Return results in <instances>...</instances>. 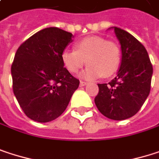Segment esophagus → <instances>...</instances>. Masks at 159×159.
<instances>
[{"label":"esophagus","instance_id":"obj_1","mask_svg":"<svg viewBox=\"0 0 159 159\" xmlns=\"http://www.w3.org/2000/svg\"><path fill=\"white\" fill-rule=\"evenodd\" d=\"M85 84H87L86 82H84V81H81V82H80V86H84Z\"/></svg>","mask_w":159,"mask_h":159}]
</instances>
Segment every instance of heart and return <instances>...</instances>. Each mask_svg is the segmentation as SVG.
Segmentation results:
<instances>
[{"label": "heart", "mask_w": 159, "mask_h": 159, "mask_svg": "<svg viewBox=\"0 0 159 159\" xmlns=\"http://www.w3.org/2000/svg\"><path fill=\"white\" fill-rule=\"evenodd\" d=\"M75 48V50H63L61 61L72 74L77 73L87 62L89 65L81 73V77L84 79L111 77L120 67L121 50L116 42L101 37H88L76 42Z\"/></svg>", "instance_id": "1"}]
</instances>
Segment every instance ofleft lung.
I'll return each mask as SVG.
<instances>
[{"label":"left lung","mask_w":159,"mask_h":159,"mask_svg":"<svg viewBox=\"0 0 159 159\" xmlns=\"http://www.w3.org/2000/svg\"><path fill=\"white\" fill-rule=\"evenodd\" d=\"M113 28L120 43L121 63L117 77L109 84H98L95 103L105 117L122 120L135 115L147 98L153 66L140 41L123 29Z\"/></svg>","instance_id":"8db88e82"}]
</instances>
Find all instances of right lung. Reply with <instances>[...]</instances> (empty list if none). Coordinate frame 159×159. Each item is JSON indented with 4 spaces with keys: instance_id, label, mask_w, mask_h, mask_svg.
Returning <instances> with one entry per match:
<instances>
[{
    "instance_id": "right-lung-1",
    "label": "right lung",
    "mask_w": 159,
    "mask_h": 159,
    "mask_svg": "<svg viewBox=\"0 0 159 159\" xmlns=\"http://www.w3.org/2000/svg\"><path fill=\"white\" fill-rule=\"evenodd\" d=\"M72 38V33L48 27L16 51L11 68L14 94L25 114L35 121L48 122L61 116L79 86L61 58Z\"/></svg>"
}]
</instances>
